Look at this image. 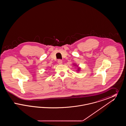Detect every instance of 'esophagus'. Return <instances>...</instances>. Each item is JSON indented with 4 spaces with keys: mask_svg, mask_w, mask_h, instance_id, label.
I'll return each mask as SVG.
<instances>
[{
    "mask_svg": "<svg viewBox=\"0 0 126 126\" xmlns=\"http://www.w3.org/2000/svg\"><path fill=\"white\" fill-rule=\"evenodd\" d=\"M58 63L59 64H61L62 63V61L61 60H59L58 61Z\"/></svg>",
    "mask_w": 126,
    "mask_h": 126,
    "instance_id": "1",
    "label": "esophagus"
}]
</instances>
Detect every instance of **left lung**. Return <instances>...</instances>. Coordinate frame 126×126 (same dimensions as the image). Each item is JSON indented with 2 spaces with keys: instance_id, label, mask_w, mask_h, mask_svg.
I'll return each mask as SVG.
<instances>
[{
  "instance_id": "8db88e82",
  "label": "left lung",
  "mask_w": 126,
  "mask_h": 126,
  "mask_svg": "<svg viewBox=\"0 0 126 126\" xmlns=\"http://www.w3.org/2000/svg\"><path fill=\"white\" fill-rule=\"evenodd\" d=\"M75 66H77V65H76V64H75V65H74ZM80 67H78V71H80Z\"/></svg>"
}]
</instances>
